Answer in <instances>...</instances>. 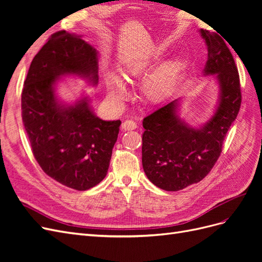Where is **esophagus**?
<instances>
[{
    "mask_svg": "<svg viewBox=\"0 0 262 262\" xmlns=\"http://www.w3.org/2000/svg\"><path fill=\"white\" fill-rule=\"evenodd\" d=\"M122 129L124 131H130V130H134L137 129V123L134 122L133 120H125L122 123Z\"/></svg>",
    "mask_w": 262,
    "mask_h": 262,
    "instance_id": "1",
    "label": "esophagus"
}]
</instances>
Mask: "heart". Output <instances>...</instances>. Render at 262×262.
Listing matches in <instances>:
<instances>
[{"label": "heart", "mask_w": 262, "mask_h": 262, "mask_svg": "<svg viewBox=\"0 0 262 262\" xmlns=\"http://www.w3.org/2000/svg\"><path fill=\"white\" fill-rule=\"evenodd\" d=\"M162 52L155 51L149 57L131 62L125 70L124 80L116 74L109 73L105 76V89L108 98L116 104H121L130 96V91L126 83L143 81L152 72L157 62L161 59ZM181 62L177 58H170L164 61L143 84L144 98L150 104H160L169 96L175 87L180 73Z\"/></svg>", "instance_id": "obj_1"}]
</instances>
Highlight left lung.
<instances>
[{"instance_id":"1","label":"left lung","mask_w":262,"mask_h":262,"mask_svg":"<svg viewBox=\"0 0 262 262\" xmlns=\"http://www.w3.org/2000/svg\"><path fill=\"white\" fill-rule=\"evenodd\" d=\"M217 34L200 29L208 49L203 74L214 75L219 84L217 105L210 120L199 128L188 124L178 115L180 99L143 119L142 165L149 181L166 191L185 189L208 175L239 112L238 71L228 47Z\"/></svg>"}]
</instances>
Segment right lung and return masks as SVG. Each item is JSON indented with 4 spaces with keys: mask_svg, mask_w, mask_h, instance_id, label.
Instances as JSON below:
<instances>
[{
    "mask_svg": "<svg viewBox=\"0 0 262 262\" xmlns=\"http://www.w3.org/2000/svg\"><path fill=\"white\" fill-rule=\"evenodd\" d=\"M98 83V52L81 36L53 34L31 61L21 93V117L31 149L42 170L61 185L84 191L107 175L120 120L94 114L90 99L58 98L62 76Z\"/></svg>",
    "mask_w": 262,
    "mask_h": 262,
    "instance_id": "obj_1",
    "label": "right lung"
}]
</instances>
